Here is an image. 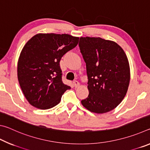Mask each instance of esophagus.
Listing matches in <instances>:
<instances>
[{
  "label": "esophagus",
  "mask_w": 150,
  "mask_h": 150,
  "mask_svg": "<svg viewBox=\"0 0 150 150\" xmlns=\"http://www.w3.org/2000/svg\"><path fill=\"white\" fill-rule=\"evenodd\" d=\"M73 85H74V87H75V88H77V87H79L80 83H79L78 81H73Z\"/></svg>",
  "instance_id": "34e87169"
}]
</instances>
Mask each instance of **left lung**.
Segmentation results:
<instances>
[{
    "mask_svg": "<svg viewBox=\"0 0 150 150\" xmlns=\"http://www.w3.org/2000/svg\"><path fill=\"white\" fill-rule=\"evenodd\" d=\"M79 45L86 63L89 92L81 104L96 114L112 110L124 99L130 83L125 52L117 43L99 37H81Z\"/></svg>",
    "mask_w": 150,
    "mask_h": 150,
    "instance_id": "8db88e82",
    "label": "left lung"
}]
</instances>
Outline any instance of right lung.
<instances>
[{
  "mask_svg": "<svg viewBox=\"0 0 150 150\" xmlns=\"http://www.w3.org/2000/svg\"><path fill=\"white\" fill-rule=\"evenodd\" d=\"M79 40L69 34L40 33L25 44L18 61L17 75L32 106L42 110L54 107L71 88L62 80L59 62L63 55L77 46Z\"/></svg>",
  "mask_w": 150,
  "mask_h": 150,
  "instance_id": "1",
  "label": "right lung"
}]
</instances>
